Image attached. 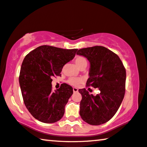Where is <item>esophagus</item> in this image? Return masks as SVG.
<instances>
[{"instance_id": "1", "label": "esophagus", "mask_w": 147, "mask_h": 147, "mask_svg": "<svg viewBox=\"0 0 147 147\" xmlns=\"http://www.w3.org/2000/svg\"><path fill=\"white\" fill-rule=\"evenodd\" d=\"M73 92H78V90L76 88H73Z\"/></svg>"}]
</instances>
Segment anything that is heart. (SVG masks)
<instances>
[{
  "label": "heart",
  "instance_id": "obj_1",
  "mask_svg": "<svg viewBox=\"0 0 147 147\" xmlns=\"http://www.w3.org/2000/svg\"><path fill=\"white\" fill-rule=\"evenodd\" d=\"M74 63L79 69L87 65V60L83 56H78L74 59ZM84 82V80L80 78H71L68 80V83L73 86H78Z\"/></svg>",
  "mask_w": 147,
  "mask_h": 147
}]
</instances>
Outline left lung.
I'll use <instances>...</instances> for the list:
<instances>
[{
	"label": "left lung",
	"mask_w": 147,
	"mask_h": 147,
	"mask_svg": "<svg viewBox=\"0 0 147 147\" xmlns=\"http://www.w3.org/2000/svg\"><path fill=\"white\" fill-rule=\"evenodd\" d=\"M76 54L86 57L90 63L86 87L92 86L100 91L94 96L85 88L79 89L82 95L80 115L90 125L103 124L113 117L124 99L125 69L120 57L103 46L80 49Z\"/></svg>",
	"instance_id": "left-lung-1"
}]
</instances>
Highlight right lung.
<instances>
[{
	"label": "right lung",
	"mask_w": 147,
	"mask_h": 147,
	"mask_svg": "<svg viewBox=\"0 0 147 147\" xmlns=\"http://www.w3.org/2000/svg\"><path fill=\"white\" fill-rule=\"evenodd\" d=\"M77 50L44 45L23 59L19 76L21 91L25 107L36 120L50 124L63 116L73 88L63 83L53 92L52 78L61 75L63 67L73 59Z\"/></svg>",
	"instance_id": "obj_1"
}]
</instances>
